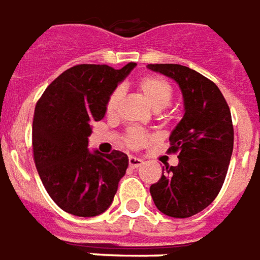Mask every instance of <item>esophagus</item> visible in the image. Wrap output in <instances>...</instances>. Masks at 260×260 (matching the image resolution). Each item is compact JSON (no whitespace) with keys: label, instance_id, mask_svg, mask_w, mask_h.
<instances>
[{"label":"esophagus","instance_id":"obj_1","mask_svg":"<svg viewBox=\"0 0 260 260\" xmlns=\"http://www.w3.org/2000/svg\"><path fill=\"white\" fill-rule=\"evenodd\" d=\"M143 164H144L143 159L134 158V156H130V158H128V166H130L132 169H137V168H140Z\"/></svg>","mask_w":260,"mask_h":260}]
</instances>
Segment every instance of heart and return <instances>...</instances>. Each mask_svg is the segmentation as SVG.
<instances>
[{"instance_id":"b5f03b06","label":"heart","mask_w":260,"mask_h":260,"mask_svg":"<svg viewBox=\"0 0 260 260\" xmlns=\"http://www.w3.org/2000/svg\"><path fill=\"white\" fill-rule=\"evenodd\" d=\"M136 87L149 107L152 108L153 111L158 112L159 117L165 122H169L170 116L162 111L169 105L173 98V87L169 81L164 79L162 76L145 75L141 76L136 81ZM120 100H122V90L116 88L112 91L111 95L108 96L107 105H105V112H107L108 117H113L116 115ZM153 141H155V137L152 134L145 130H141V128H130L123 136V144L128 149L144 148L149 144H152Z\"/></svg>"}]
</instances>
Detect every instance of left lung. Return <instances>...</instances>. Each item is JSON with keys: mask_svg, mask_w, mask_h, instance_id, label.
I'll list each match as a JSON object with an SVG mask.
<instances>
[{"mask_svg": "<svg viewBox=\"0 0 260 260\" xmlns=\"http://www.w3.org/2000/svg\"><path fill=\"white\" fill-rule=\"evenodd\" d=\"M179 83L185 113L170 136L168 152L179 153L177 166L164 168L149 192L162 213L184 219L209 206L226 179L234 128L230 108L215 83L187 66L148 65Z\"/></svg>", "mask_w": 260, "mask_h": 260, "instance_id": "left-lung-1", "label": "left lung"}]
</instances>
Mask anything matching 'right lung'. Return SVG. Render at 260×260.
Here are the masks:
<instances>
[{"label":"right lung","mask_w":260,"mask_h":260,"mask_svg":"<svg viewBox=\"0 0 260 260\" xmlns=\"http://www.w3.org/2000/svg\"><path fill=\"white\" fill-rule=\"evenodd\" d=\"M136 66L76 65L45 88L36 104L33 158L52 201L70 215L91 217L109 208L128 166L126 153L87 149L91 124L105 116L108 96Z\"/></svg>","instance_id":"add662e5"}]
</instances>
